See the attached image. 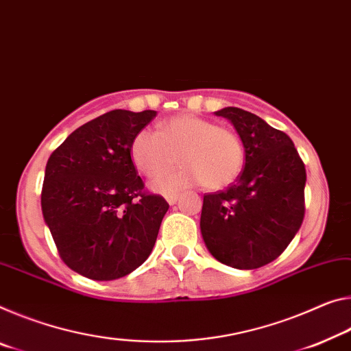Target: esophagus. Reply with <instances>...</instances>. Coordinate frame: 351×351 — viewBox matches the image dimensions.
I'll return each mask as SVG.
<instances>
[{"label": "esophagus", "instance_id": "1", "mask_svg": "<svg viewBox=\"0 0 351 351\" xmlns=\"http://www.w3.org/2000/svg\"><path fill=\"white\" fill-rule=\"evenodd\" d=\"M178 198H180V197H178L176 193H175V195H169V197H167V203H169V204H175V203L178 202Z\"/></svg>", "mask_w": 351, "mask_h": 351}]
</instances>
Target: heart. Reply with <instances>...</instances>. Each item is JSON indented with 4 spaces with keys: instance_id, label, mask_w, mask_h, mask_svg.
<instances>
[{
    "instance_id": "1",
    "label": "heart",
    "mask_w": 351,
    "mask_h": 351,
    "mask_svg": "<svg viewBox=\"0 0 351 351\" xmlns=\"http://www.w3.org/2000/svg\"><path fill=\"white\" fill-rule=\"evenodd\" d=\"M178 158L184 167L156 178L153 191L169 195L202 182L214 191L230 186L245 165V145L231 128L191 114L164 121L158 132L138 131L131 142L132 162L145 176L170 170Z\"/></svg>"
}]
</instances>
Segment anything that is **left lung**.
Wrapping results in <instances>:
<instances>
[{
	"instance_id": "8db88e82",
	"label": "left lung",
	"mask_w": 351,
	"mask_h": 351,
	"mask_svg": "<svg viewBox=\"0 0 351 351\" xmlns=\"http://www.w3.org/2000/svg\"><path fill=\"white\" fill-rule=\"evenodd\" d=\"M225 117L245 145V167L225 191L203 197V241L221 264L241 270L275 261L303 223L306 170L286 132L239 108Z\"/></svg>"
}]
</instances>
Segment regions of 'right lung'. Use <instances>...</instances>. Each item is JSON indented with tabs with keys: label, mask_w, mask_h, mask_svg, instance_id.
Here are the masks:
<instances>
[{
	"label": "right lung",
	"mask_w": 351,
	"mask_h": 351,
	"mask_svg": "<svg viewBox=\"0 0 351 351\" xmlns=\"http://www.w3.org/2000/svg\"><path fill=\"white\" fill-rule=\"evenodd\" d=\"M156 110L115 109L65 138L49 156L42 213L64 263L110 281L145 263L169 203L143 191L131 142Z\"/></svg>",
	"instance_id": "obj_1"
}]
</instances>
